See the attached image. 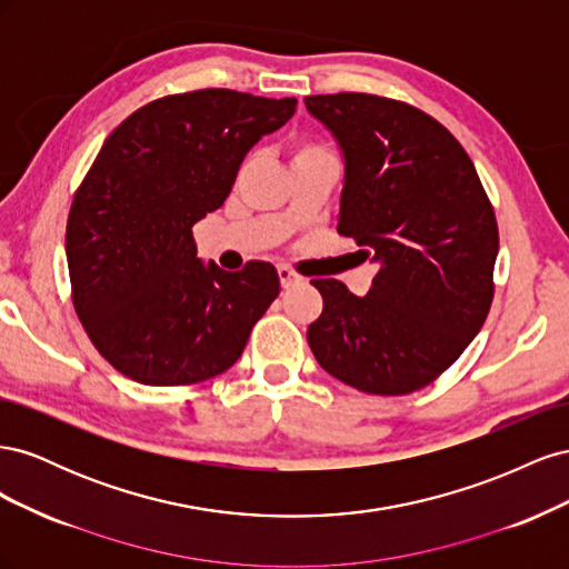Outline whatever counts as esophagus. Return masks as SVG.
<instances>
[{"instance_id":"esophagus-1","label":"esophagus","mask_w":569,"mask_h":569,"mask_svg":"<svg viewBox=\"0 0 569 569\" xmlns=\"http://www.w3.org/2000/svg\"><path fill=\"white\" fill-rule=\"evenodd\" d=\"M278 274H280V284H282L284 289H291V287H297V284L303 282L301 274H297L295 270L287 268V266H280V268H278Z\"/></svg>"}]
</instances>
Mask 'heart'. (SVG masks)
I'll return each mask as SVG.
<instances>
[{
    "label": "heart",
    "instance_id": "b5f03b06",
    "mask_svg": "<svg viewBox=\"0 0 569 569\" xmlns=\"http://www.w3.org/2000/svg\"><path fill=\"white\" fill-rule=\"evenodd\" d=\"M335 159L330 149L318 144V142H311V140H297L289 144V161H291V168L299 166V163H308V161H330Z\"/></svg>",
    "mask_w": 569,
    "mask_h": 569
}]
</instances>
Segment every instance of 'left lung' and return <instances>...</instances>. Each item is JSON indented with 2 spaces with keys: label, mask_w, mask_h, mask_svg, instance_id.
Segmentation results:
<instances>
[{
  "label": "left lung",
  "mask_w": 569,
  "mask_h": 569,
  "mask_svg": "<svg viewBox=\"0 0 569 569\" xmlns=\"http://www.w3.org/2000/svg\"><path fill=\"white\" fill-rule=\"evenodd\" d=\"M343 151L337 232L380 263L366 297L311 280L308 347L358 391L403 396L449 370L493 301L498 226L472 159L439 120L377 94L306 97Z\"/></svg>",
  "instance_id": "1"
}]
</instances>
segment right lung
Returning a JSON list of instances; mask_svg holds the SVG:
<instances>
[{
  "instance_id": "1",
  "label": "right lung",
  "mask_w": 569,
  "mask_h": 569,
  "mask_svg": "<svg viewBox=\"0 0 569 569\" xmlns=\"http://www.w3.org/2000/svg\"><path fill=\"white\" fill-rule=\"evenodd\" d=\"M295 111V97L194 90L149 101L107 137L73 197L66 258L76 313L118 372L184 387L242 356L280 295L278 270L203 266L192 228L228 199L247 151Z\"/></svg>"
}]
</instances>
